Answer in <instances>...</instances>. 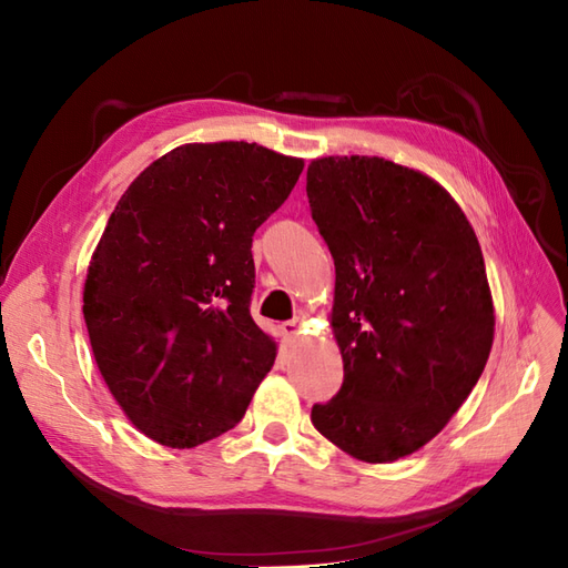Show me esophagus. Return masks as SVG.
Segmentation results:
<instances>
[{"mask_svg": "<svg viewBox=\"0 0 568 568\" xmlns=\"http://www.w3.org/2000/svg\"><path fill=\"white\" fill-rule=\"evenodd\" d=\"M280 329H282V334H284L288 341H294V338L301 334V329H303V320H301V317H294V320H288V322H282Z\"/></svg>", "mask_w": 568, "mask_h": 568, "instance_id": "esophagus-1", "label": "esophagus"}]
</instances>
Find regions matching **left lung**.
<instances>
[{
  "label": "left lung",
  "instance_id": "1",
  "mask_svg": "<svg viewBox=\"0 0 568 568\" xmlns=\"http://www.w3.org/2000/svg\"><path fill=\"white\" fill-rule=\"evenodd\" d=\"M307 201L336 265L332 329L343 384L313 424L369 464L407 457L467 400L495 311L478 239L455 199L379 156L307 165Z\"/></svg>",
  "mask_w": 568,
  "mask_h": 568
}]
</instances>
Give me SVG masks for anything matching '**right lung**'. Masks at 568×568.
I'll list each match as a JSON object with an SVG mask.
<instances>
[{"label":"right lung","mask_w":568,"mask_h":568,"mask_svg":"<svg viewBox=\"0 0 568 568\" xmlns=\"http://www.w3.org/2000/svg\"><path fill=\"white\" fill-rule=\"evenodd\" d=\"M303 161L248 142L184 144L120 196L92 253L82 313L128 419L168 448L242 422L277 357L248 313L255 230Z\"/></svg>","instance_id":"1"}]
</instances>
